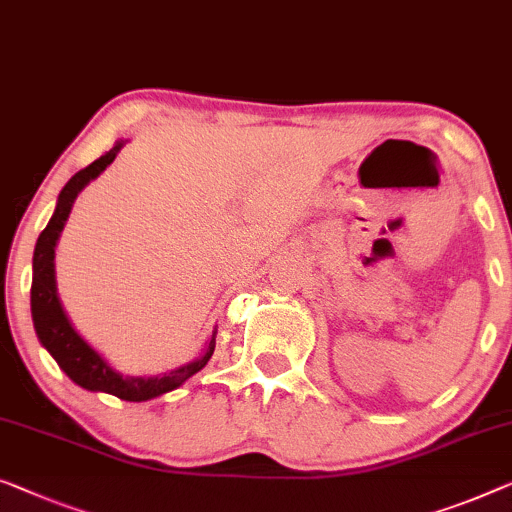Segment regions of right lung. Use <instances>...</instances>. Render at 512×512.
Masks as SVG:
<instances>
[{"instance_id":"right-lung-1","label":"right lung","mask_w":512,"mask_h":512,"mask_svg":"<svg viewBox=\"0 0 512 512\" xmlns=\"http://www.w3.org/2000/svg\"><path fill=\"white\" fill-rule=\"evenodd\" d=\"M127 145V140H117L113 150L103 154L90 166L78 170L64 189L59 191L57 205L53 217H50L48 226L36 240L34 258H32V321L36 337H39L41 346L53 355V360L59 369L69 376V379L80 385V388L90 392H108L124 399V402H147L166 392L180 388L184 381L201 372L212 358L214 344H217V328L212 330L210 339H207L201 355L189 360L187 365L170 369V372L157 374V376H129L117 372L96 348L73 328L69 314L59 300L57 293V277H55V247L59 242V235L64 231L66 219H69L71 207L76 203L80 191L87 184L96 180L103 170L113 164L117 152Z\"/></svg>"}]
</instances>
